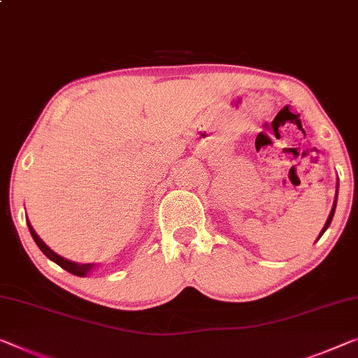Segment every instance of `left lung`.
Here are the masks:
<instances>
[{
	"label": "left lung",
	"instance_id": "1",
	"mask_svg": "<svg viewBox=\"0 0 358 358\" xmlns=\"http://www.w3.org/2000/svg\"><path fill=\"white\" fill-rule=\"evenodd\" d=\"M336 201H338V193H336V199H334V204H333V209H331V213H329V217H328V220H327V223H324V227H323V230H322V233H320V236H318V239L322 238V234L328 230V227H329V223H331V220H333V215H334V210H336Z\"/></svg>",
	"mask_w": 358,
	"mask_h": 358
}]
</instances>
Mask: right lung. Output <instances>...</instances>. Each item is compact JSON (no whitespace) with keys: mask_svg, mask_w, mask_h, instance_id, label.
<instances>
[{"mask_svg":"<svg viewBox=\"0 0 358 358\" xmlns=\"http://www.w3.org/2000/svg\"><path fill=\"white\" fill-rule=\"evenodd\" d=\"M27 225H29V230H30L31 238H34V241L36 243V246H38V248L41 249V252L45 254L48 259L52 260V262L59 265L61 268L67 270L69 273H72V275H77V276H85V275H87L88 271L92 270L93 266H94V264H76V262H71V260H67V259H62L61 255H57V254L52 252V250H51L50 248H48L45 243L41 241L38 234H36V233H35V230H34V228H31L30 222H27Z\"/></svg>","mask_w":358,"mask_h":358,"instance_id":"1","label":"right lung"}]
</instances>
